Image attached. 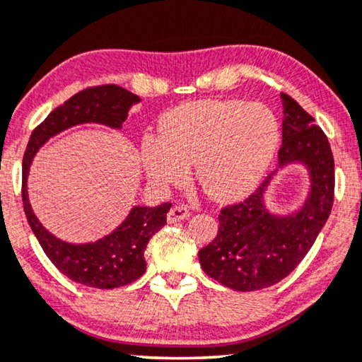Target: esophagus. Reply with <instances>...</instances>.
I'll return each instance as SVG.
<instances>
[{
	"instance_id": "34e87169",
	"label": "esophagus",
	"mask_w": 362,
	"mask_h": 362,
	"mask_svg": "<svg viewBox=\"0 0 362 362\" xmlns=\"http://www.w3.org/2000/svg\"><path fill=\"white\" fill-rule=\"evenodd\" d=\"M190 215V210L185 207V205H175V207L170 209V212L167 215V221L170 223H175V222H180L184 221V218H189Z\"/></svg>"
}]
</instances>
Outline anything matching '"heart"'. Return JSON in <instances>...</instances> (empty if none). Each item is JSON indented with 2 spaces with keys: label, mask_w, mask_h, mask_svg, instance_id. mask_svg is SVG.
Wrapping results in <instances>:
<instances>
[{
  "label": "heart",
  "mask_w": 362,
  "mask_h": 362,
  "mask_svg": "<svg viewBox=\"0 0 362 362\" xmlns=\"http://www.w3.org/2000/svg\"><path fill=\"white\" fill-rule=\"evenodd\" d=\"M281 144L276 113L262 103L200 100L160 118V135H144L141 162L158 189L180 185L195 163L197 180L215 200L244 197L262 180Z\"/></svg>",
  "instance_id": "b5f03b06"
}]
</instances>
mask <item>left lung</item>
<instances>
[{"label":"left lung","mask_w":362,"mask_h":362,"mask_svg":"<svg viewBox=\"0 0 362 362\" xmlns=\"http://www.w3.org/2000/svg\"><path fill=\"white\" fill-rule=\"evenodd\" d=\"M284 122L279 165L300 160L310 172V195L289 217L269 214L262 204L274 173L242 202L218 214V232L199 250L204 272L234 291H260L294 271L314 245L334 204V157L327 136L314 117L282 93Z\"/></svg>","instance_id":"8db88e82"}]
</instances>
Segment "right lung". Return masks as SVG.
I'll return each instance as SVG.
<instances>
[{"label": "right lung", "mask_w": 362, "mask_h": 362, "mask_svg": "<svg viewBox=\"0 0 362 362\" xmlns=\"http://www.w3.org/2000/svg\"><path fill=\"white\" fill-rule=\"evenodd\" d=\"M139 97L118 85H98L78 91L59 105L31 132L23 155L21 199L26 218L38 239L41 249L59 272L71 281L97 289H115L141 277L147 269L145 249L148 240L167 223V212L172 204L158 207H134L125 222L112 234L93 244H68L49 234L36 218L28 202L26 178L35 153L49 136L78 123H103L120 128L128 110L139 102Z\"/></svg>", "instance_id": "obj_1"}]
</instances>
